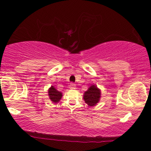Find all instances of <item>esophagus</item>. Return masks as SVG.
Wrapping results in <instances>:
<instances>
[{"mask_svg":"<svg viewBox=\"0 0 151 151\" xmlns=\"http://www.w3.org/2000/svg\"><path fill=\"white\" fill-rule=\"evenodd\" d=\"M69 88L71 89H76V84H74V83H71V84H70V86H69Z\"/></svg>","mask_w":151,"mask_h":151,"instance_id":"esophagus-1","label":"esophagus"}]
</instances>
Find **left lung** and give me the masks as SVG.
I'll list each match as a JSON object with an SVG mask.
<instances>
[{
  "label": "left lung",
  "instance_id": "1",
  "mask_svg": "<svg viewBox=\"0 0 151 151\" xmlns=\"http://www.w3.org/2000/svg\"><path fill=\"white\" fill-rule=\"evenodd\" d=\"M85 103L89 106H94L99 102L101 99V90L95 84H91L83 95Z\"/></svg>",
  "mask_w": 151,
  "mask_h": 151
}]
</instances>
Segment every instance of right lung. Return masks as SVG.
<instances>
[{
	"label": "right lung",
	"mask_w": 151,
	"mask_h": 151,
	"mask_svg": "<svg viewBox=\"0 0 151 151\" xmlns=\"http://www.w3.org/2000/svg\"><path fill=\"white\" fill-rule=\"evenodd\" d=\"M62 95V93L58 91L53 86H51V87L48 89V96L50 99L55 104L58 103L61 100Z\"/></svg>",
	"instance_id": "obj_1"
}]
</instances>
